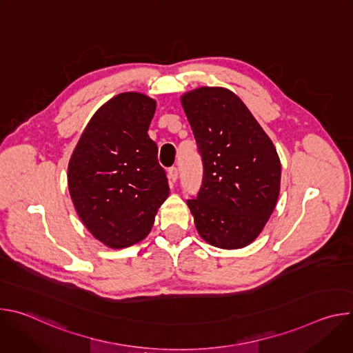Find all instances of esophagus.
<instances>
[{
  "label": "esophagus",
  "instance_id": "esophagus-1",
  "mask_svg": "<svg viewBox=\"0 0 353 353\" xmlns=\"http://www.w3.org/2000/svg\"><path fill=\"white\" fill-rule=\"evenodd\" d=\"M168 177H169V181H170V184L176 183V181H177V179H179V172H177V168H174V166L169 168V170H168Z\"/></svg>",
  "mask_w": 353,
  "mask_h": 353
}]
</instances>
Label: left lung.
Segmentation results:
<instances>
[{"instance_id": "left-lung-1", "label": "left lung", "mask_w": 353, "mask_h": 353, "mask_svg": "<svg viewBox=\"0 0 353 353\" xmlns=\"http://www.w3.org/2000/svg\"><path fill=\"white\" fill-rule=\"evenodd\" d=\"M181 105L204 168L196 196L187 199L195 228L215 247H245L260 234L276 205V149L229 89L198 88L181 96Z\"/></svg>"}]
</instances>
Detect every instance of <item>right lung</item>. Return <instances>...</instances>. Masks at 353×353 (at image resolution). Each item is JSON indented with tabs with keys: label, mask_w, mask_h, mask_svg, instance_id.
<instances>
[{
	"label": "right lung",
	"mask_w": 353,
	"mask_h": 353,
	"mask_svg": "<svg viewBox=\"0 0 353 353\" xmlns=\"http://www.w3.org/2000/svg\"><path fill=\"white\" fill-rule=\"evenodd\" d=\"M155 110L157 102L146 94L114 96L93 114L68 163L77 214L112 248L145 239L169 195L158 146L148 135Z\"/></svg>",
	"instance_id": "1"
}]
</instances>
